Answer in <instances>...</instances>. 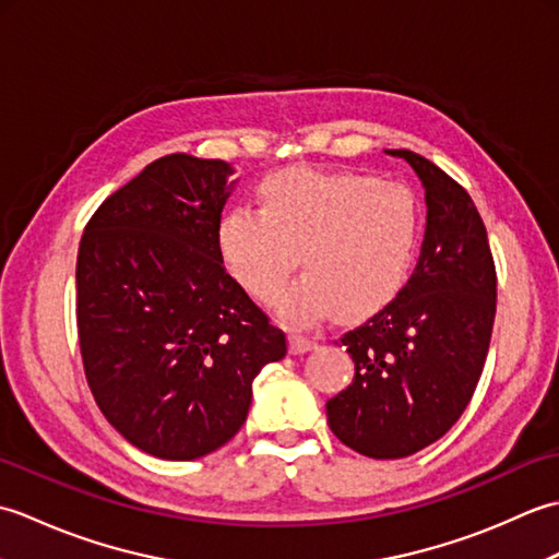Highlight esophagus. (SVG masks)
Wrapping results in <instances>:
<instances>
[{
	"label": "esophagus",
	"instance_id": "esophagus-1",
	"mask_svg": "<svg viewBox=\"0 0 559 559\" xmlns=\"http://www.w3.org/2000/svg\"><path fill=\"white\" fill-rule=\"evenodd\" d=\"M312 348H317V341L314 338H307L302 334H290V353L300 355V353H307V350H312Z\"/></svg>",
	"mask_w": 559,
	"mask_h": 559
}]
</instances>
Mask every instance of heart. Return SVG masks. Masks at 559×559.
<instances>
[{
	"instance_id": "b5f03b06",
	"label": "heart",
	"mask_w": 559,
	"mask_h": 559,
	"mask_svg": "<svg viewBox=\"0 0 559 559\" xmlns=\"http://www.w3.org/2000/svg\"><path fill=\"white\" fill-rule=\"evenodd\" d=\"M264 209L233 206L216 240L225 266L245 290L269 300L298 266L305 276L273 307L293 324L365 314L406 283L420 242V206L406 185L350 170L288 168L259 187Z\"/></svg>"
}]
</instances>
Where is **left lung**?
Returning <instances> with one entry per match:
<instances>
[{
	"label": "left lung",
	"mask_w": 559,
	"mask_h": 559,
	"mask_svg": "<svg viewBox=\"0 0 559 559\" xmlns=\"http://www.w3.org/2000/svg\"><path fill=\"white\" fill-rule=\"evenodd\" d=\"M386 153L406 160L425 189L420 257L396 298L341 336L355 377L326 401L331 432L370 459L411 456L461 418L497 307L488 233L466 189L418 153Z\"/></svg>",
	"instance_id": "obj_1"
}]
</instances>
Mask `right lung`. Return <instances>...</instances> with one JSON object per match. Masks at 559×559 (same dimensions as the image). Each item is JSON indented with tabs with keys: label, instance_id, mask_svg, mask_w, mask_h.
<instances>
[{
	"label": "right lung",
	"instance_id": "add662e5",
	"mask_svg": "<svg viewBox=\"0 0 559 559\" xmlns=\"http://www.w3.org/2000/svg\"><path fill=\"white\" fill-rule=\"evenodd\" d=\"M225 160L170 153L93 213L76 259L83 370L105 418L151 456L192 461L240 430L286 334L218 252Z\"/></svg>",
	"mask_w": 559,
	"mask_h": 559
}]
</instances>
